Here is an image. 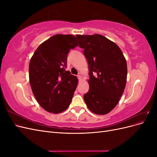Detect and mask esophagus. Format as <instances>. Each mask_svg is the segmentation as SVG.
I'll return each mask as SVG.
<instances>
[{"label":"esophagus","mask_w":157,"mask_h":157,"mask_svg":"<svg viewBox=\"0 0 157 157\" xmlns=\"http://www.w3.org/2000/svg\"><path fill=\"white\" fill-rule=\"evenodd\" d=\"M77 78H78V79L79 80H81V78H82V77H81V75H77Z\"/></svg>","instance_id":"34e87169"}]
</instances>
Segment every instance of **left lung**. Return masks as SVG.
Instances as JSON below:
<instances>
[{"mask_svg": "<svg viewBox=\"0 0 157 157\" xmlns=\"http://www.w3.org/2000/svg\"><path fill=\"white\" fill-rule=\"evenodd\" d=\"M88 63L89 90L84 95L88 108L97 115L112 111L126 84L127 64L121 50L103 35L76 36Z\"/></svg>", "mask_w": 157, "mask_h": 157, "instance_id": "obj_1", "label": "left lung"}]
</instances>
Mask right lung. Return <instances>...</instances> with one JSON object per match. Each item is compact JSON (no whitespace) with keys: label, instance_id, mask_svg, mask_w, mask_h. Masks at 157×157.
<instances>
[{"label":"right lung","instance_id":"right-lung-1","mask_svg":"<svg viewBox=\"0 0 157 157\" xmlns=\"http://www.w3.org/2000/svg\"><path fill=\"white\" fill-rule=\"evenodd\" d=\"M78 46L74 35H56L38 47L31 58L29 82L39 105L50 113L65 111L78 84L67 68V55Z\"/></svg>","mask_w":157,"mask_h":157}]
</instances>
